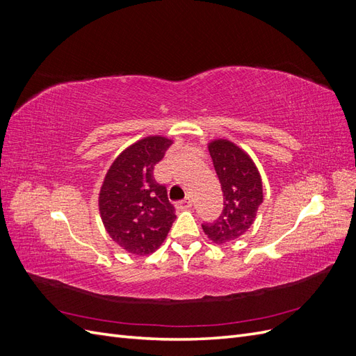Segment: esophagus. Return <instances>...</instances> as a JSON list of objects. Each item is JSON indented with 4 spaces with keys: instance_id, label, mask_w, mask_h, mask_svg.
<instances>
[{
    "instance_id": "34e87169",
    "label": "esophagus",
    "mask_w": 356,
    "mask_h": 356,
    "mask_svg": "<svg viewBox=\"0 0 356 356\" xmlns=\"http://www.w3.org/2000/svg\"><path fill=\"white\" fill-rule=\"evenodd\" d=\"M191 204H193V200L190 197H186L184 200H181V202L177 203V208L178 209H188V208H191Z\"/></svg>"
}]
</instances>
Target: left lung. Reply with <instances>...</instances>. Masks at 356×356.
<instances>
[{"label": "left lung", "instance_id": "8db88e82", "mask_svg": "<svg viewBox=\"0 0 356 356\" xmlns=\"http://www.w3.org/2000/svg\"><path fill=\"white\" fill-rule=\"evenodd\" d=\"M217 172L224 209L217 221L202 224L213 243H227L248 232L263 203V182L254 160L229 139H213L208 144Z\"/></svg>", "mask_w": 356, "mask_h": 356}]
</instances>
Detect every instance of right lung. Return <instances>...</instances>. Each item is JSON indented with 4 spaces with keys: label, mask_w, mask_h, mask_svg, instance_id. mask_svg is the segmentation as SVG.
Listing matches in <instances>:
<instances>
[{
    "label": "right lung",
    "mask_w": 356,
    "mask_h": 356,
    "mask_svg": "<svg viewBox=\"0 0 356 356\" xmlns=\"http://www.w3.org/2000/svg\"><path fill=\"white\" fill-rule=\"evenodd\" d=\"M172 139L154 135L139 139L117 156L99 191V213L110 238L129 254H153L175 221L166 187L153 177Z\"/></svg>",
    "instance_id": "right-lung-1"
}]
</instances>
